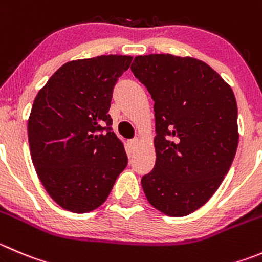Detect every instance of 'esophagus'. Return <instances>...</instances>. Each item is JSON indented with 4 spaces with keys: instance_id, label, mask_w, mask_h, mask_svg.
<instances>
[{
    "instance_id": "obj_1",
    "label": "esophagus",
    "mask_w": 262,
    "mask_h": 262,
    "mask_svg": "<svg viewBox=\"0 0 262 262\" xmlns=\"http://www.w3.org/2000/svg\"><path fill=\"white\" fill-rule=\"evenodd\" d=\"M138 144H139V139L138 138H133V139H130V141H129V146H130L133 149L136 148Z\"/></svg>"
}]
</instances>
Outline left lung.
Wrapping results in <instances>:
<instances>
[{
  "mask_svg": "<svg viewBox=\"0 0 262 262\" xmlns=\"http://www.w3.org/2000/svg\"><path fill=\"white\" fill-rule=\"evenodd\" d=\"M130 69L155 101L156 162L142 178L144 194L167 216L192 214L211 199L232 166L239 138L234 93L193 57L137 56Z\"/></svg>",
  "mask_w": 262,
  "mask_h": 262,
  "instance_id": "left-lung-1",
  "label": "left lung"
}]
</instances>
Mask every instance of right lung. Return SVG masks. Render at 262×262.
<instances>
[{"instance_id":"add662e5","label":"right lung","mask_w":262,"mask_h":262,"mask_svg":"<svg viewBox=\"0 0 262 262\" xmlns=\"http://www.w3.org/2000/svg\"><path fill=\"white\" fill-rule=\"evenodd\" d=\"M132 58L69 61L35 96L28 120L32 161L51 199L68 211L100 207L128 164L108 110L114 85Z\"/></svg>"}]
</instances>
